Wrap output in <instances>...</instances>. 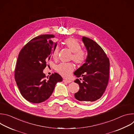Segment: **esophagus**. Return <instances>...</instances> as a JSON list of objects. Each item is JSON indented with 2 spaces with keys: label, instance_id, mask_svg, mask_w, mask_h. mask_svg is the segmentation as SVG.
<instances>
[{
  "label": "esophagus",
  "instance_id": "1",
  "mask_svg": "<svg viewBox=\"0 0 134 134\" xmlns=\"http://www.w3.org/2000/svg\"><path fill=\"white\" fill-rule=\"evenodd\" d=\"M63 81L64 82H65V83H71L72 81H70V80H65V79H64V80H63Z\"/></svg>",
  "mask_w": 134,
  "mask_h": 134
}]
</instances>
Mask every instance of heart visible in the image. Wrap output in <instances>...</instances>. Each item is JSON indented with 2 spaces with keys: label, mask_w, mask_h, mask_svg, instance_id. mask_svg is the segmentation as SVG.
I'll return each mask as SVG.
<instances>
[{
  "label": "heart",
  "mask_w": 134,
  "mask_h": 134,
  "mask_svg": "<svg viewBox=\"0 0 134 134\" xmlns=\"http://www.w3.org/2000/svg\"><path fill=\"white\" fill-rule=\"evenodd\" d=\"M64 44L72 52L71 59L77 64H83L86 58V54L84 50L81 49V44L80 42L73 37H69L64 41ZM59 48L55 47L52 52V57L54 59L58 58ZM74 70V66L71 63H61L56 67V70L65 78L69 77Z\"/></svg>",
  "instance_id": "heart-1"
}]
</instances>
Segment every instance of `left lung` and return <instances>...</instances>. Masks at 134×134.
I'll return each mask as SVG.
<instances>
[{
	"label": "left lung",
	"instance_id": "left-lung-1",
	"mask_svg": "<svg viewBox=\"0 0 134 134\" xmlns=\"http://www.w3.org/2000/svg\"><path fill=\"white\" fill-rule=\"evenodd\" d=\"M82 41L87 51L85 63L74 74L77 77L74 82L80 86L75 93L76 99L82 102H94L99 99L107 86L109 77V59L102 48L94 41L83 36Z\"/></svg>",
	"mask_w": 134,
	"mask_h": 134
}]
</instances>
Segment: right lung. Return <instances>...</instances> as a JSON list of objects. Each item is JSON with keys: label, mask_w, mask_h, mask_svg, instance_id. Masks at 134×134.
Returning a JSON list of instances; mask_svg holds the SVG:
<instances>
[{"label": "right lung", "mask_w": 134, "mask_h": 134, "mask_svg": "<svg viewBox=\"0 0 134 134\" xmlns=\"http://www.w3.org/2000/svg\"><path fill=\"white\" fill-rule=\"evenodd\" d=\"M53 34L36 36L29 41L18 54L15 69V79L23 97L29 102L39 103L52 94L62 76L54 72L46 79L43 70L52 54L57 42Z\"/></svg>", "instance_id": "right-lung-1"}]
</instances>
